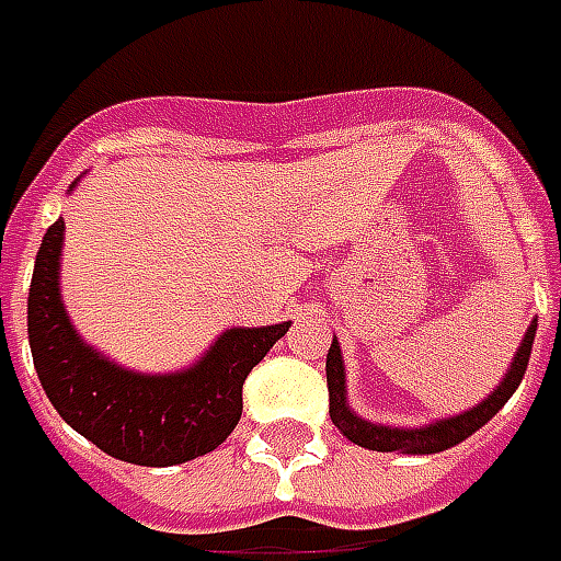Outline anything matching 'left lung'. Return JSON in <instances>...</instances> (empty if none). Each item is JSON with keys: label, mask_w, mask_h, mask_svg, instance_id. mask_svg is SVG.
<instances>
[{"label": "left lung", "mask_w": 561, "mask_h": 561, "mask_svg": "<svg viewBox=\"0 0 561 561\" xmlns=\"http://www.w3.org/2000/svg\"><path fill=\"white\" fill-rule=\"evenodd\" d=\"M535 329H538V320H531V325L526 329V337L516 351L514 363L507 368V375L502 377V383L495 387V392H490L486 399L468 408L465 414L444 416V420H435L428 426L420 428H399V426H380V423H371V420H363V416L353 411L347 404V389H344V356H341V347L332 337V347L325 353V383H329V416L337 426V432L344 435L353 444H359L365 450L377 453H416V456H426V453H440L450 450L456 444H462L468 435H474L480 426H486L492 416L499 414L504 408V401L511 399L516 392V387L523 383V375H526L528 356H531V344H535Z\"/></svg>", "instance_id": "obj_1"}]
</instances>
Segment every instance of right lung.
I'll use <instances>...</instances> for the list:
<instances>
[{"instance_id":"right-lung-1","label":"right lung","mask_w":561,"mask_h":561,"mask_svg":"<svg viewBox=\"0 0 561 561\" xmlns=\"http://www.w3.org/2000/svg\"><path fill=\"white\" fill-rule=\"evenodd\" d=\"M62 232V220L45 232L26 301L35 371L57 414L99 450L147 468L217 450L241 420V387L250 368L287 335L289 323L226 329L184 371H129L83 344L71 325L59 296Z\"/></svg>"}]
</instances>
